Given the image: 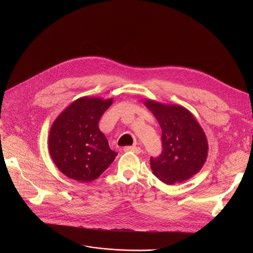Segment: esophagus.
Returning a JSON list of instances; mask_svg holds the SVG:
<instances>
[{"instance_id": "34e87169", "label": "esophagus", "mask_w": 253, "mask_h": 253, "mask_svg": "<svg viewBox=\"0 0 253 253\" xmlns=\"http://www.w3.org/2000/svg\"><path fill=\"white\" fill-rule=\"evenodd\" d=\"M124 151L125 152L131 151V152H134L136 154H139L141 152V149L139 147H136V146H126V147H124Z\"/></svg>"}]
</instances>
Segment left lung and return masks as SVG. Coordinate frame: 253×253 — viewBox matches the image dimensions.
<instances>
[{
	"label": "left lung",
	"mask_w": 253,
	"mask_h": 253,
	"mask_svg": "<svg viewBox=\"0 0 253 253\" xmlns=\"http://www.w3.org/2000/svg\"><path fill=\"white\" fill-rule=\"evenodd\" d=\"M162 130V151L150 158L153 174L166 184L182 182L195 175L206 161V136L185 108L146 101Z\"/></svg>",
	"instance_id": "1"
}]
</instances>
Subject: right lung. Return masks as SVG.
Segmentation results:
<instances>
[{"mask_svg":"<svg viewBox=\"0 0 253 253\" xmlns=\"http://www.w3.org/2000/svg\"><path fill=\"white\" fill-rule=\"evenodd\" d=\"M113 100L83 97L72 103L53 123L49 151L59 170L79 182L97 179L114 161L117 153L110 149L99 129V121Z\"/></svg>","mask_w":253,"mask_h":253,"instance_id":"right-lung-1","label":"right lung"}]
</instances>
